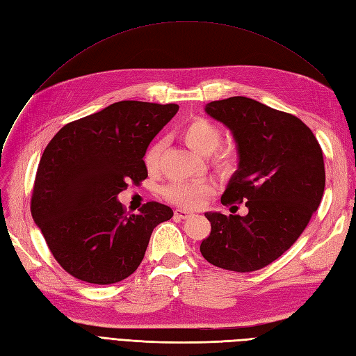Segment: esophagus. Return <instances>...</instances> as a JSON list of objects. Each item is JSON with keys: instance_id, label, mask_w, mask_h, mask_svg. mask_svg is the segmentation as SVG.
Here are the masks:
<instances>
[{"instance_id": "obj_1", "label": "esophagus", "mask_w": 356, "mask_h": 356, "mask_svg": "<svg viewBox=\"0 0 356 356\" xmlns=\"http://www.w3.org/2000/svg\"><path fill=\"white\" fill-rule=\"evenodd\" d=\"M190 215H191V212H188L186 209H175V217L179 220H186L190 217Z\"/></svg>"}]
</instances>
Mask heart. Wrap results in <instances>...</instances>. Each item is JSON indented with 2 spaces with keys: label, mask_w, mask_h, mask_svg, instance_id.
<instances>
[{
  "label": "heart",
  "mask_w": 356,
  "mask_h": 356,
  "mask_svg": "<svg viewBox=\"0 0 356 356\" xmlns=\"http://www.w3.org/2000/svg\"><path fill=\"white\" fill-rule=\"evenodd\" d=\"M178 135L197 154L208 156L215 149L212 163L220 169H230L238 160V147L233 143L218 147L221 141V129L208 118H191L179 127ZM161 149H163V144L160 141H154L145 149L144 165L148 172H156L159 169ZM212 191L213 184L209 179L172 181L163 187V196L179 207L196 208L212 195Z\"/></svg>",
  "instance_id": "b5f03b06"
}]
</instances>
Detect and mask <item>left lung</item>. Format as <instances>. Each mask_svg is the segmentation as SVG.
Returning <instances> with one entry per match:
<instances>
[{"label":"left lung","instance_id":"8db88e82","mask_svg":"<svg viewBox=\"0 0 356 356\" xmlns=\"http://www.w3.org/2000/svg\"><path fill=\"white\" fill-rule=\"evenodd\" d=\"M204 111L230 129L238 145L239 166L221 203H245L248 213H204L211 233L200 252L225 270H260L293 246L319 207L325 187L321 145L296 115L245 96L209 102Z\"/></svg>","mask_w":356,"mask_h":356}]
</instances>
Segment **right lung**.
<instances>
[{
    "label": "right lung",
    "mask_w": 356,
    "mask_h": 356,
    "mask_svg": "<svg viewBox=\"0 0 356 356\" xmlns=\"http://www.w3.org/2000/svg\"><path fill=\"white\" fill-rule=\"evenodd\" d=\"M178 108L120 101L65 124L47 144L31 213L71 276L95 285L123 281L141 264L156 225L172 218L157 202L127 213L117 196L148 177L145 149Z\"/></svg>",
    "instance_id": "add662e5"
}]
</instances>
